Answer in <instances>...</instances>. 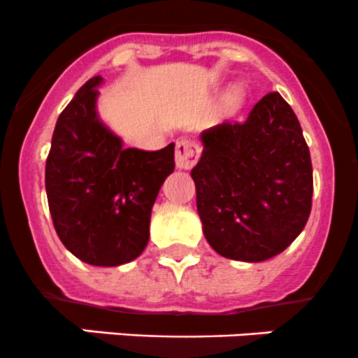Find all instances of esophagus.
<instances>
[{"mask_svg": "<svg viewBox=\"0 0 358 358\" xmlns=\"http://www.w3.org/2000/svg\"><path fill=\"white\" fill-rule=\"evenodd\" d=\"M200 146L193 141L180 139L176 144V165L180 171H189L200 158Z\"/></svg>", "mask_w": 358, "mask_h": 358, "instance_id": "1", "label": "esophagus"}]
</instances>
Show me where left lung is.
<instances>
[{
    "mask_svg": "<svg viewBox=\"0 0 358 358\" xmlns=\"http://www.w3.org/2000/svg\"><path fill=\"white\" fill-rule=\"evenodd\" d=\"M200 139L191 178L212 249L245 263L284 252L303 231L313 194L310 150L291 106L271 92L245 123L224 122Z\"/></svg>",
    "mask_w": 358,
    "mask_h": 358,
    "instance_id": "1",
    "label": "left lung"
}]
</instances>
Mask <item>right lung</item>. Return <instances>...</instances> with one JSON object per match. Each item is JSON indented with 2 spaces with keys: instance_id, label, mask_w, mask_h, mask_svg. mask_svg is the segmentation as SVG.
Returning a JSON list of instances; mask_svg holds the SVG:
<instances>
[{
  "instance_id": "obj_1",
  "label": "right lung",
  "mask_w": 358,
  "mask_h": 358,
  "mask_svg": "<svg viewBox=\"0 0 358 358\" xmlns=\"http://www.w3.org/2000/svg\"><path fill=\"white\" fill-rule=\"evenodd\" d=\"M94 76L60 113L45 169L48 207L60 242L92 266H120L143 254L151 208L174 172V143L158 151L123 148L97 113Z\"/></svg>"
}]
</instances>
